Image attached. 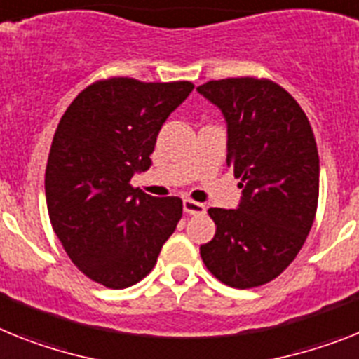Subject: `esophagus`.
Listing matches in <instances>:
<instances>
[{
	"instance_id": "esophagus-1",
	"label": "esophagus",
	"mask_w": 359,
	"mask_h": 359,
	"mask_svg": "<svg viewBox=\"0 0 359 359\" xmlns=\"http://www.w3.org/2000/svg\"><path fill=\"white\" fill-rule=\"evenodd\" d=\"M182 208H184V212L188 213V215H203V213L206 212V208H204V204L195 203V201H191V198H184V203H182Z\"/></svg>"
}]
</instances>
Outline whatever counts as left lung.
Listing matches in <instances>:
<instances>
[{
	"label": "left lung",
	"mask_w": 359,
	"mask_h": 359,
	"mask_svg": "<svg viewBox=\"0 0 359 359\" xmlns=\"http://www.w3.org/2000/svg\"><path fill=\"white\" fill-rule=\"evenodd\" d=\"M197 91L224 116L226 164L243 188L237 210H208L217 230L201 246V257L228 287H261L296 259L314 222L319 195L314 133L299 104L270 80H212Z\"/></svg>",
	"instance_id": "left-lung-1"
}]
</instances>
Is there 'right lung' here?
<instances>
[{
    "label": "right lung",
    "instance_id": "obj_1",
    "mask_svg": "<svg viewBox=\"0 0 359 359\" xmlns=\"http://www.w3.org/2000/svg\"><path fill=\"white\" fill-rule=\"evenodd\" d=\"M191 91V82L109 78L83 89L60 120L45 170L50 224L78 270L104 287L144 279L182 217L179 197L129 182L149 170L162 123Z\"/></svg>",
    "mask_w": 359,
    "mask_h": 359
}]
</instances>
